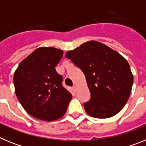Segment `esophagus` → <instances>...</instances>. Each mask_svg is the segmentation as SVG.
Returning <instances> with one entry per match:
<instances>
[{"mask_svg":"<svg viewBox=\"0 0 146 146\" xmlns=\"http://www.w3.org/2000/svg\"><path fill=\"white\" fill-rule=\"evenodd\" d=\"M77 86H76V85H74V86H73V89H74V91H77Z\"/></svg>","mask_w":146,"mask_h":146,"instance_id":"obj_1","label":"esophagus"}]
</instances>
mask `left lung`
Here are the masks:
<instances>
[{
    "instance_id": "8db88e82",
    "label": "left lung",
    "mask_w": 146,
    "mask_h": 146,
    "mask_svg": "<svg viewBox=\"0 0 146 146\" xmlns=\"http://www.w3.org/2000/svg\"><path fill=\"white\" fill-rule=\"evenodd\" d=\"M86 76L91 99L84 104L94 118H108L119 113L126 104L133 84L127 60L107 45L89 41L66 53Z\"/></svg>"
}]
</instances>
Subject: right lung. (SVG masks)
I'll return each instance as SVG.
<instances>
[{"instance_id":"right-lung-1","label":"right lung","mask_w":146,"mask_h":146,"mask_svg":"<svg viewBox=\"0 0 146 146\" xmlns=\"http://www.w3.org/2000/svg\"><path fill=\"white\" fill-rule=\"evenodd\" d=\"M64 51L42 47L23 59L14 74L15 93L25 111L38 119L52 121L64 116L72 96L62 86L55 66Z\"/></svg>"}]
</instances>
